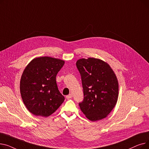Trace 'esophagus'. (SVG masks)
<instances>
[{"label":"esophagus","instance_id":"34e87169","mask_svg":"<svg viewBox=\"0 0 149 149\" xmlns=\"http://www.w3.org/2000/svg\"><path fill=\"white\" fill-rule=\"evenodd\" d=\"M72 97V94H69V95H66V98L68 100H69V99H70V98H71Z\"/></svg>","mask_w":149,"mask_h":149}]
</instances>
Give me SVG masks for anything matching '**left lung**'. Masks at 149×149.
Wrapping results in <instances>:
<instances>
[{
	"label": "left lung",
	"mask_w": 149,
	"mask_h": 149,
	"mask_svg": "<svg viewBox=\"0 0 149 149\" xmlns=\"http://www.w3.org/2000/svg\"><path fill=\"white\" fill-rule=\"evenodd\" d=\"M81 75L84 99L81 111L89 120H102L111 113L118 97L117 78L107 63L98 58H81L76 63Z\"/></svg>",
	"instance_id": "obj_1"
}]
</instances>
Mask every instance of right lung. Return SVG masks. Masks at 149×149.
I'll return each mask as SVG.
<instances>
[{"label": "right lung", "instance_id": "obj_1", "mask_svg": "<svg viewBox=\"0 0 149 149\" xmlns=\"http://www.w3.org/2000/svg\"><path fill=\"white\" fill-rule=\"evenodd\" d=\"M65 61L50 57L33 59L25 68L20 81L22 100L28 110L36 116L47 117L63 103L56 76Z\"/></svg>", "mask_w": 149, "mask_h": 149}]
</instances>
